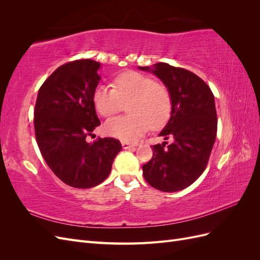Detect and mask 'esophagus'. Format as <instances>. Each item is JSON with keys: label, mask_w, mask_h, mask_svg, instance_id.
<instances>
[{"label": "esophagus", "mask_w": 260, "mask_h": 260, "mask_svg": "<svg viewBox=\"0 0 260 260\" xmlns=\"http://www.w3.org/2000/svg\"><path fill=\"white\" fill-rule=\"evenodd\" d=\"M121 145L124 149H128V148H131V147H135L136 144L135 143H130V142H125V141H122L121 142Z\"/></svg>", "instance_id": "esophagus-1"}]
</instances>
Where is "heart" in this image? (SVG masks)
Wrapping results in <instances>:
<instances>
[{
    "label": "heart",
    "mask_w": 260,
    "mask_h": 260,
    "mask_svg": "<svg viewBox=\"0 0 260 260\" xmlns=\"http://www.w3.org/2000/svg\"><path fill=\"white\" fill-rule=\"evenodd\" d=\"M114 88L98 85L93 92V104L103 117H112L129 103V115L113 118L104 125L106 135L125 142H133L149 128L158 129L169 120L172 96L168 86L139 72L118 75Z\"/></svg>",
    "instance_id": "1"
}]
</instances>
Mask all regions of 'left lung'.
Here are the masks:
<instances>
[{"mask_svg": "<svg viewBox=\"0 0 260 260\" xmlns=\"http://www.w3.org/2000/svg\"><path fill=\"white\" fill-rule=\"evenodd\" d=\"M153 72L168 86L172 113L159 136L174 142L153 145L152 159L143 165L146 182L162 192H177L203 174L217 136L215 99L208 84L190 70L158 62Z\"/></svg>", "mask_w": 260, "mask_h": 260, "instance_id": "obj_1", "label": "left lung"}]
</instances>
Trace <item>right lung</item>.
<instances>
[{
  "label": "right lung",
  "mask_w": 260,
  "mask_h": 260,
  "mask_svg": "<svg viewBox=\"0 0 260 260\" xmlns=\"http://www.w3.org/2000/svg\"><path fill=\"white\" fill-rule=\"evenodd\" d=\"M100 67L92 59L59 66L39 89L35 106L36 139L44 160L62 182L77 188L103 182L121 151L114 138L85 141L101 124L92 99Z\"/></svg>",
  "instance_id": "obj_1"
}]
</instances>
